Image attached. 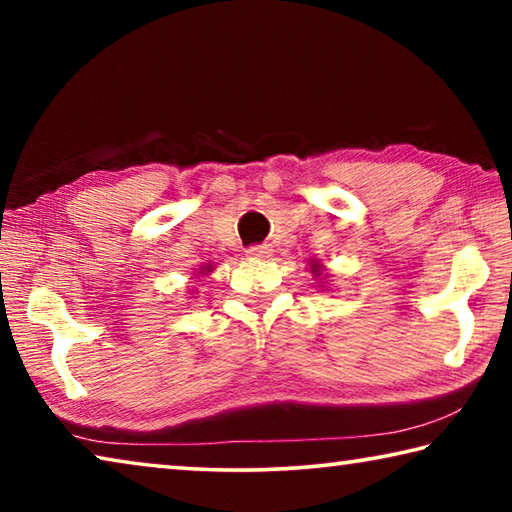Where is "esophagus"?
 I'll list each match as a JSON object with an SVG mask.
<instances>
[{"instance_id": "esophagus-1", "label": "esophagus", "mask_w": 512, "mask_h": 512, "mask_svg": "<svg viewBox=\"0 0 512 512\" xmlns=\"http://www.w3.org/2000/svg\"><path fill=\"white\" fill-rule=\"evenodd\" d=\"M246 255H248L250 259H266V257H271V255H273V248H271V244L253 246V248H248V250H246Z\"/></svg>"}]
</instances>
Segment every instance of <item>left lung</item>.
I'll return each mask as SVG.
<instances>
[{
	"label": "left lung",
	"instance_id": "8db88e82",
	"mask_svg": "<svg viewBox=\"0 0 512 512\" xmlns=\"http://www.w3.org/2000/svg\"><path fill=\"white\" fill-rule=\"evenodd\" d=\"M309 268H311V275L316 277V280H320V284L318 287H327V277H329V273H327V268L318 262V259H311L309 262ZM323 291H327V289H323Z\"/></svg>",
	"mask_w": 512,
	"mask_h": 512
}]
</instances>
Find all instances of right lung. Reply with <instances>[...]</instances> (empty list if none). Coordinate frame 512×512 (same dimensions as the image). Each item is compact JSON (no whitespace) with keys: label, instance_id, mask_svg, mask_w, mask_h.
I'll return each instance as SVG.
<instances>
[{"label":"right lung","instance_id":"1","mask_svg":"<svg viewBox=\"0 0 512 512\" xmlns=\"http://www.w3.org/2000/svg\"><path fill=\"white\" fill-rule=\"evenodd\" d=\"M214 271V264H205V266H201L198 268V271L194 273V277H201V275H210Z\"/></svg>","mask_w":512,"mask_h":512}]
</instances>
